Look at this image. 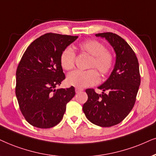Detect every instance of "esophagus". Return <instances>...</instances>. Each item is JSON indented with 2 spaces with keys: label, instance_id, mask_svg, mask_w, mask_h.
<instances>
[{
  "label": "esophagus",
  "instance_id": "34e87169",
  "mask_svg": "<svg viewBox=\"0 0 156 156\" xmlns=\"http://www.w3.org/2000/svg\"><path fill=\"white\" fill-rule=\"evenodd\" d=\"M83 90V89H82V88H76V93H79V92H81Z\"/></svg>",
  "mask_w": 156,
  "mask_h": 156
}]
</instances>
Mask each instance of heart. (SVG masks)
I'll list each match as a JSON object with an SVG mask.
<instances>
[{
	"label": "heart",
	"mask_w": 156,
	"mask_h": 156,
	"mask_svg": "<svg viewBox=\"0 0 156 156\" xmlns=\"http://www.w3.org/2000/svg\"><path fill=\"white\" fill-rule=\"evenodd\" d=\"M80 52L90 55L88 68H96L102 76L111 71L114 66V55L109 50H106L103 43L96 39H87L78 45ZM76 55L70 48H66L60 55V62L64 70H70L74 68ZM99 81V76L94 69L80 71L75 70L67 77V82L70 86L83 88L94 86Z\"/></svg>",
	"instance_id": "1"
}]
</instances>
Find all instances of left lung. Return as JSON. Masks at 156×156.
<instances>
[{
  "label": "left lung",
  "mask_w": 156,
  "mask_h": 156,
  "mask_svg": "<svg viewBox=\"0 0 156 156\" xmlns=\"http://www.w3.org/2000/svg\"><path fill=\"white\" fill-rule=\"evenodd\" d=\"M105 38L114 48L116 62L109 78L98 86L103 90H86L88 100L83 106L87 119L100 127H112L119 124L133 109L140 84L139 63L131 47L119 35L112 32L96 34Z\"/></svg>",
  "instance_id": "left-lung-1"
}]
</instances>
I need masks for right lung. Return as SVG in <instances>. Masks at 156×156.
Returning a JSON list of instances; mask_svg holds the SVG:
<instances>
[{
    "label": "right lung",
    "instance_id": "obj_1",
    "mask_svg": "<svg viewBox=\"0 0 156 156\" xmlns=\"http://www.w3.org/2000/svg\"><path fill=\"white\" fill-rule=\"evenodd\" d=\"M78 36L47 33L23 53L16 70V96L25 119L34 127L51 128L62 120L75 88H58L66 78L60 55Z\"/></svg>",
    "mask_w": 156,
    "mask_h": 156
}]
</instances>
